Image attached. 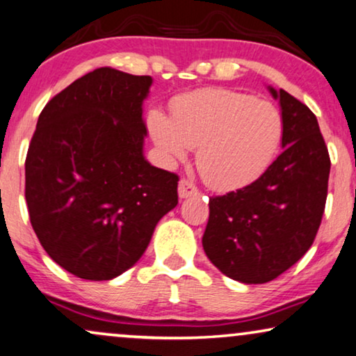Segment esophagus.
Here are the masks:
<instances>
[{
    "label": "esophagus",
    "mask_w": 356,
    "mask_h": 356,
    "mask_svg": "<svg viewBox=\"0 0 356 356\" xmlns=\"http://www.w3.org/2000/svg\"><path fill=\"white\" fill-rule=\"evenodd\" d=\"M198 193L200 192H198L195 184L188 181V179H181V182H179V197L188 198V197H195Z\"/></svg>",
    "instance_id": "obj_1"
}]
</instances>
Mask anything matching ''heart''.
I'll use <instances>...</instances> for the list:
<instances>
[{
	"label": "heart",
	"mask_w": 356,
	"mask_h": 356,
	"mask_svg": "<svg viewBox=\"0 0 356 356\" xmlns=\"http://www.w3.org/2000/svg\"><path fill=\"white\" fill-rule=\"evenodd\" d=\"M148 127L168 163L197 148L202 179L216 191H236L262 175L282 145L283 117L270 102L229 89H203L179 97L172 118L149 112Z\"/></svg>",
	"instance_id": "b5f03b06"
}]
</instances>
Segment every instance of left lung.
I'll return each instance as SVG.
<instances>
[{
    "label": "left lung",
    "mask_w": 356,
    "mask_h": 356,
    "mask_svg": "<svg viewBox=\"0 0 356 356\" xmlns=\"http://www.w3.org/2000/svg\"><path fill=\"white\" fill-rule=\"evenodd\" d=\"M283 117V153L257 181L210 197L202 238L207 257L233 280L267 283L314 243L325 210L330 158L309 107L275 91Z\"/></svg>",
    "instance_id": "8db88e82"
}]
</instances>
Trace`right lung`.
Masks as SVG:
<instances>
[{
    "instance_id": "add662e5",
    "label": "right lung",
    "mask_w": 356,
    "mask_h": 356,
    "mask_svg": "<svg viewBox=\"0 0 356 356\" xmlns=\"http://www.w3.org/2000/svg\"><path fill=\"white\" fill-rule=\"evenodd\" d=\"M151 76L104 66L40 112L26 156V202L45 252L84 280H111L177 205L179 175L143 156Z\"/></svg>"
}]
</instances>
